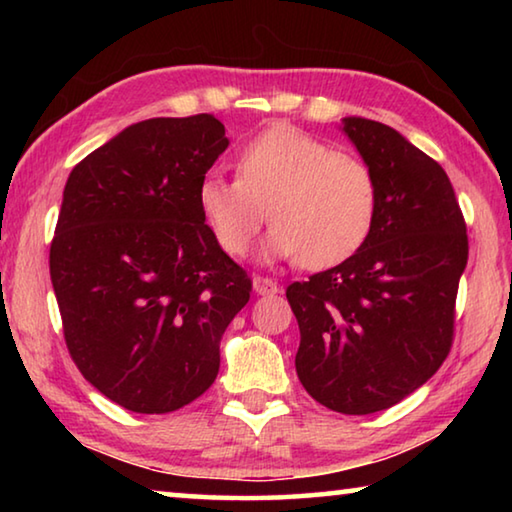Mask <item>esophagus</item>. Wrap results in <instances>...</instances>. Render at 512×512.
I'll return each instance as SVG.
<instances>
[{
    "instance_id": "34e87169",
    "label": "esophagus",
    "mask_w": 512,
    "mask_h": 512,
    "mask_svg": "<svg viewBox=\"0 0 512 512\" xmlns=\"http://www.w3.org/2000/svg\"><path fill=\"white\" fill-rule=\"evenodd\" d=\"M253 289H255L257 296H273V293L280 291L277 282H273L271 277H262V275L253 277Z\"/></svg>"
}]
</instances>
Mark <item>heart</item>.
<instances>
[{"instance_id":"heart-1","label":"heart","mask_w":512,"mask_h":512,"mask_svg":"<svg viewBox=\"0 0 512 512\" xmlns=\"http://www.w3.org/2000/svg\"><path fill=\"white\" fill-rule=\"evenodd\" d=\"M198 207L216 244L232 257L244 255L271 219L268 259L329 268L368 241L377 216V180L357 155L277 124L239 151L237 178L205 173Z\"/></svg>"}]
</instances>
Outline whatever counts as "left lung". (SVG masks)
<instances>
[{
  "mask_svg": "<svg viewBox=\"0 0 512 512\" xmlns=\"http://www.w3.org/2000/svg\"><path fill=\"white\" fill-rule=\"evenodd\" d=\"M343 133L377 180L366 244L329 271L293 282L296 372L327 409H391L433 377L452 348L465 221L445 169L395 128L345 117Z\"/></svg>",
  "mask_w": 512,
  "mask_h": 512,
  "instance_id": "obj_1",
  "label": "left lung"
}]
</instances>
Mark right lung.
Returning a JSON list of instances; mask_svg holds the SVG:
<instances>
[{
    "label": "right lung",
    "instance_id": "right-lung-1",
    "mask_svg": "<svg viewBox=\"0 0 512 512\" xmlns=\"http://www.w3.org/2000/svg\"><path fill=\"white\" fill-rule=\"evenodd\" d=\"M214 115L128 126L72 169L49 250L67 350L81 375L135 413L201 397L250 277L216 244L198 183L228 149Z\"/></svg>",
    "mask_w": 512,
    "mask_h": 512
}]
</instances>
